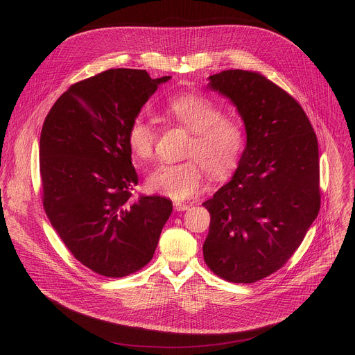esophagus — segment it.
<instances>
[{
  "mask_svg": "<svg viewBox=\"0 0 355 355\" xmlns=\"http://www.w3.org/2000/svg\"><path fill=\"white\" fill-rule=\"evenodd\" d=\"M174 210H175V211H185V210H189V204L181 202V201H174Z\"/></svg>",
  "mask_w": 355,
  "mask_h": 355,
  "instance_id": "1",
  "label": "esophagus"
}]
</instances>
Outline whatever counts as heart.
<instances>
[{"label":"heart","instance_id":"heart-1","mask_svg":"<svg viewBox=\"0 0 355 355\" xmlns=\"http://www.w3.org/2000/svg\"><path fill=\"white\" fill-rule=\"evenodd\" d=\"M166 115L189 132L185 159L174 164H161L148 175V187L173 200H187L204 187V173L216 180L230 177L237 168L246 146V129L239 119L225 116L223 109L197 93H182L166 103ZM126 139L130 151L139 159L154 154L157 130L145 115L130 121Z\"/></svg>","mask_w":355,"mask_h":355}]
</instances>
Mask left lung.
I'll return each instance as SVG.
<instances>
[{"mask_svg": "<svg viewBox=\"0 0 355 355\" xmlns=\"http://www.w3.org/2000/svg\"><path fill=\"white\" fill-rule=\"evenodd\" d=\"M209 80L243 119L246 148L202 202L211 216L202 254L221 279L253 284L288 262L318 216V141L302 106L263 74L236 69Z\"/></svg>", "mask_w": 355, "mask_h": 355, "instance_id": "left-lung-1", "label": "left lung"}]
</instances>
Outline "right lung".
Segmentation results:
<instances>
[{
  "label": "right lung",
  "instance_id": "obj_1",
  "mask_svg": "<svg viewBox=\"0 0 355 355\" xmlns=\"http://www.w3.org/2000/svg\"><path fill=\"white\" fill-rule=\"evenodd\" d=\"M171 76L110 69L71 85L40 135L43 206L70 253L98 275L123 277L153 259L173 202L132 200L138 174L128 126Z\"/></svg>",
  "mask_w": 355,
  "mask_h": 355
}]
</instances>
